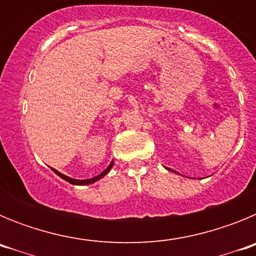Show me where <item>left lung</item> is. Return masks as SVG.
I'll use <instances>...</instances> for the list:
<instances>
[{"instance_id": "1", "label": "left lung", "mask_w": 256, "mask_h": 256, "mask_svg": "<svg viewBox=\"0 0 256 256\" xmlns=\"http://www.w3.org/2000/svg\"><path fill=\"white\" fill-rule=\"evenodd\" d=\"M169 170H170V169H169ZM172 172H174V170H172ZM174 173H177V172H174Z\"/></svg>"}]
</instances>
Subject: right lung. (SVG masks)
<instances>
[{
  "instance_id": "right-lung-1",
  "label": "right lung",
  "mask_w": 256,
  "mask_h": 256,
  "mask_svg": "<svg viewBox=\"0 0 256 256\" xmlns=\"http://www.w3.org/2000/svg\"><path fill=\"white\" fill-rule=\"evenodd\" d=\"M112 165H114V162H110L108 168H106L105 170L102 172V173H100V174H98V176H96V177H94V178H90V180H74V178H70V177H68V176H65V174L60 173V172H58V170H56V169H54V168H51V169L54 172H55L56 174H58V177L62 178V180H66V182L72 183V184H76V186H84V184H91V183L97 182V180H101V178H102V177H105L106 174H108V172H110V169L112 168Z\"/></svg>"
}]
</instances>
